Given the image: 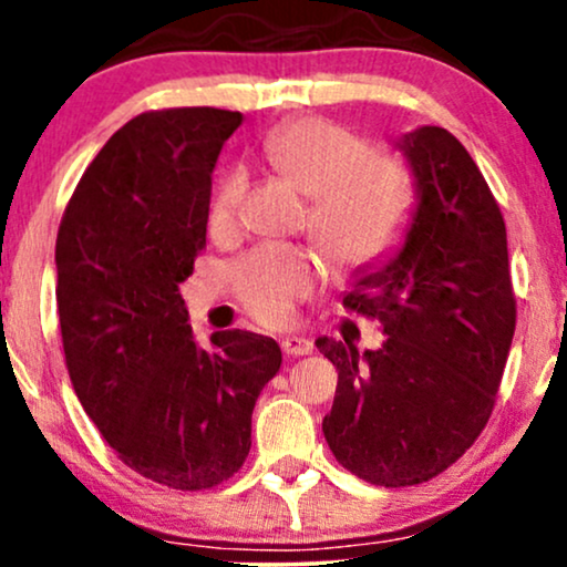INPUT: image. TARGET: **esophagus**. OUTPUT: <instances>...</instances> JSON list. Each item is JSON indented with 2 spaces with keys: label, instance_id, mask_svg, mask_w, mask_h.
<instances>
[{
  "label": "esophagus",
  "instance_id": "34e87169",
  "mask_svg": "<svg viewBox=\"0 0 567 567\" xmlns=\"http://www.w3.org/2000/svg\"><path fill=\"white\" fill-rule=\"evenodd\" d=\"M282 351L288 357H303V354H311V351H315V343L303 336H288V338H282Z\"/></svg>",
  "mask_w": 567,
  "mask_h": 567
}]
</instances>
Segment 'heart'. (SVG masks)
I'll list each match as a JSON object with an SVG mask.
<instances>
[{"label": "heart", "mask_w": 567, "mask_h": 567, "mask_svg": "<svg viewBox=\"0 0 567 567\" xmlns=\"http://www.w3.org/2000/svg\"><path fill=\"white\" fill-rule=\"evenodd\" d=\"M264 152L271 167L311 199L309 231L333 264L368 266L400 239L413 207V181L402 162L368 154L365 138L328 120L277 127ZM245 186L243 171L220 178L213 194V229L231 226ZM309 285L311 261L296 247H261L237 266L239 296L264 322L288 320Z\"/></svg>", "instance_id": "1"}]
</instances>
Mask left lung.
Segmentation results:
<instances>
[{
	"label": "left lung",
	"mask_w": 567,
	"mask_h": 567,
	"mask_svg": "<svg viewBox=\"0 0 567 567\" xmlns=\"http://www.w3.org/2000/svg\"><path fill=\"white\" fill-rule=\"evenodd\" d=\"M413 175L402 239L357 266L343 306L381 322L386 341L357 351L317 338L338 370L322 432L338 464L370 485L437 477L480 437L514 336L509 250L483 173L445 127L392 141Z\"/></svg>",
	"instance_id": "obj_1"
}]
</instances>
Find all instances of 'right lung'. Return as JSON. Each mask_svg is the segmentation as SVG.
Segmentation results:
<instances>
[{
  "instance_id": "add662e5",
  "label": "right lung",
  "mask_w": 567,
  "mask_h": 567,
  "mask_svg": "<svg viewBox=\"0 0 567 567\" xmlns=\"http://www.w3.org/2000/svg\"><path fill=\"white\" fill-rule=\"evenodd\" d=\"M243 114L194 106L120 127L84 171L55 243L58 317L84 413L143 477L202 491L250 453L282 351L220 330L194 341L178 285L205 247L210 175Z\"/></svg>"
}]
</instances>
